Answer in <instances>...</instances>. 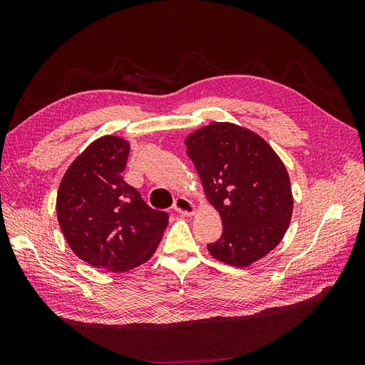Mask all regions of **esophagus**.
<instances>
[{
  "instance_id": "1",
  "label": "esophagus",
  "mask_w": 365,
  "mask_h": 365,
  "mask_svg": "<svg viewBox=\"0 0 365 365\" xmlns=\"http://www.w3.org/2000/svg\"><path fill=\"white\" fill-rule=\"evenodd\" d=\"M173 210L176 213H180L182 216H192L196 212V207L190 200H187V197H184V196H180V197H176L173 202Z\"/></svg>"
}]
</instances>
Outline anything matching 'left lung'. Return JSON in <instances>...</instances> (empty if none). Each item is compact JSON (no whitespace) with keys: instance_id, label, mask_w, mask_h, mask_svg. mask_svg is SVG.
Returning <instances> with one entry per match:
<instances>
[{"instance_id":"left-lung-1","label":"left lung","mask_w":365,"mask_h":365,"mask_svg":"<svg viewBox=\"0 0 365 365\" xmlns=\"http://www.w3.org/2000/svg\"><path fill=\"white\" fill-rule=\"evenodd\" d=\"M205 197L222 219V236L207 245L219 262L244 268L280 244L294 197L288 170L256 132L215 121L185 138Z\"/></svg>"}]
</instances>
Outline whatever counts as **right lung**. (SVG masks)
<instances>
[{"mask_svg": "<svg viewBox=\"0 0 365 365\" xmlns=\"http://www.w3.org/2000/svg\"><path fill=\"white\" fill-rule=\"evenodd\" d=\"M129 143L115 135L93 141L65 172L56 212L65 240L94 268L123 272L155 252L169 215L150 208L125 182Z\"/></svg>", "mask_w": 365, "mask_h": 365, "instance_id": "right-lung-1", "label": "right lung"}]
</instances>
